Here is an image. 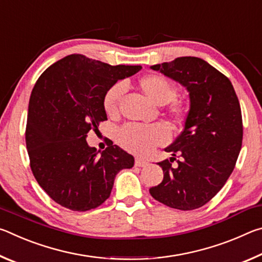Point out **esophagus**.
I'll use <instances>...</instances> for the list:
<instances>
[{
    "label": "esophagus",
    "mask_w": 262,
    "mask_h": 262,
    "mask_svg": "<svg viewBox=\"0 0 262 262\" xmlns=\"http://www.w3.org/2000/svg\"><path fill=\"white\" fill-rule=\"evenodd\" d=\"M148 165V162L144 161V159L139 158L137 157L135 159V166H139V167H143V166H147Z\"/></svg>",
    "instance_id": "34e87169"
}]
</instances>
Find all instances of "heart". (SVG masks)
<instances>
[{
	"label": "heart",
	"mask_w": 262,
	"mask_h": 262,
	"mask_svg": "<svg viewBox=\"0 0 262 262\" xmlns=\"http://www.w3.org/2000/svg\"><path fill=\"white\" fill-rule=\"evenodd\" d=\"M141 91L157 106L170 104L167 117L172 122L178 123L184 118V108L176 103L177 88L170 79L158 74H150L139 79ZM126 91L125 84L118 82L107 89L103 98L104 111L108 117L118 113L119 101ZM168 139L166 129L162 126H141L129 123L123 126L118 133V142L123 149L136 155H145L156 145L165 143Z\"/></svg>",
	"instance_id": "b5f03b06"
}]
</instances>
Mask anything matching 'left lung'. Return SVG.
Returning a JSON list of instances; mask_svg holds the SVG:
<instances>
[{
	"mask_svg": "<svg viewBox=\"0 0 262 262\" xmlns=\"http://www.w3.org/2000/svg\"><path fill=\"white\" fill-rule=\"evenodd\" d=\"M150 68L187 90L189 111L184 130L165 148L173 157L158 163L162 183L149 192L174 209H196L220 192L236 165L243 142L241 105L230 79L200 57H177ZM176 154L181 159L172 166Z\"/></svg>",
	"mask_w": 262,
	"mask_h": 262,
	"instance_id": "obj_1",
	"label": "left lung"
}]
</instances>
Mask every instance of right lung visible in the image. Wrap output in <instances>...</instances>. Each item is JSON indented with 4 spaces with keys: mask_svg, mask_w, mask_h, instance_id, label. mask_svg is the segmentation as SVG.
Returning a JSON list of instances; mask_svg holds the SVG:
<instances>
[{
    "mask_svg": "<svg viewBox=\"0 0 262 262\" xmlns=\"http://www.w3.org/2000/svg\"><path fill=\"white\" fill-rule=\"evenodd\" d=\"M141 69L72 54L48 67L34 84L25 133L31 170L62 207L97 208L108 199L119 171L134 166V157L113 142L100 152L86 136L107 120L103 106L107 89Z\"/></svg>",
    "mask_w": 262,
    "mask_h": 262,
    "instance_id": "right-lung-1",
    "label": "right lung"
}]
</instances>
